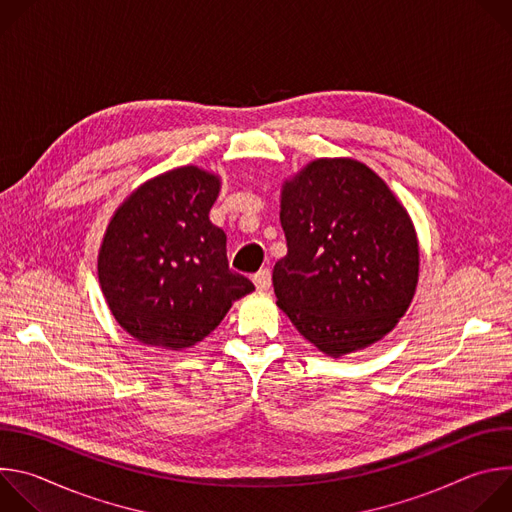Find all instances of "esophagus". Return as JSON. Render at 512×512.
<instances>
[{
  "mask_svg": "<svg viewBox=\"0 0 512 512\" xmlns=\"http://www.w3.org/2000/svg\"><path fill=\"white\" fill-rule=\"evenodd\" d=\"M253 283L257 289L265 291L271 287V271L265 267V269H259L255 275H253Z\"/></svg>",
  "mask_w": 512,
  "mask_h": 512,
  "instance_id": "obj_1",
  "label": "esophagus"
}]
</instances>
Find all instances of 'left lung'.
<instances>
[{
	"label": "left lung",
	"mask_w": 512,
	"mask_h": 512,
	"mask_svg": "<svg viewBox=\"0 0 512 512\" xmlns=\"http://www.w3.org/2000/svg\"><path fill=\"white\" fill-rule=\"evenodd\" d=\"M287 255L273 267L277 306L330 356L391 332L417 285L419 247L405 208L354 160H316L281 194Z\"/></svg>",
	"instance_id": "1"
}]
</instances>
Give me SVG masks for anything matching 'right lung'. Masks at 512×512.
Instances as JSON below:
<instances>
[{
  "instance_id": "add662e5",
  "label": "right lung",
  "mask_w": 512,
  "mask_h": 512,
  "mask_svg": "<svg viewBox=\"0 0 512 512\" xmlns=\"http://www.w3.org/2000/svg\"><path fill=\"white\" fill-rule=\"evenodd\" d=\"M216 176L194 166L139 186L115 212L99 281L115 320L139 342L188 348L255 285L229 269L227 235L208 221Z\"/></svg>"
}]
</instances>
